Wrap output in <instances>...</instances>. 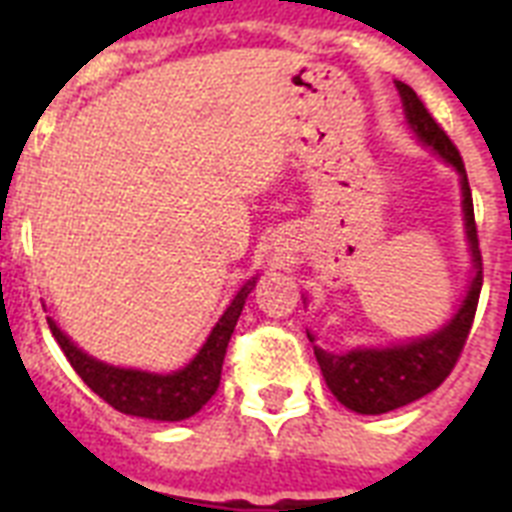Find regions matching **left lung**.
<instances>
[{
	"mask_svg": "<svg viewBox=\"0 0 512 512\" xmlns=\"http://www.w3.org/2000/svg\"><path fill=\"white\" fill-rule=\"evenodd\" d=\"M396 87L401 92V100H404L406 119L412 124V130L417 132V138L428 143L430 148H436L438 154L460 172L462 207H465L470 249H473V260H476V276H473V284H470V292L460 313L438 335L388 350H350L345 356H335V353H327L319 345H313V353H316V361H319L329 390L335 393L342 406H348L358 414H385L398 409V406L412 404L417 398L428 396L430 390H436L452 374L454 364L460 361L462 348L468 342L470 327L476 319L481 284H484V260H481V249H478L473 193H470L465 162H462L460 151L449 140L444 127L425 108L420 95L409 84L398 82Z\"/></svg>",
	"mask_w": 512,
	"mask_h": 512,
	"instance_id": "obj_1",
	"label": "left lung"
}]
</instances>
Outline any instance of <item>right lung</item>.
Wrapping results in <instances>:
<instances>
[{
  "mask_svg": "<svg viewBox=\"0 0 512 512\" xmlns=\"http://www.w3.org/2000/svg\"><path fill=\"white\" fill-rule=\"evenodd\" d=\"M252 284L255 281H249L247 287L233 297V303L228 305L223 319L217 321L204 348L196 353L191 364L175 374H148L100 364L76 348L74 342H68V337L52 321L47 324H50V332L58 340L60 350L66 353L68 364L74 366V372L82 377L84 385L92 393H98L106 404L114 406L116 412L146 417V420L177 422L199 412L201 406L215 396L217 385H220V372H223L225 350H228V342H231Z\"/></svg>",
  "mask_w": 512,
  "mask_h": 512,
  "instance_id": "right-lung-1",
  "label": "right lung"
}]
</instances>
